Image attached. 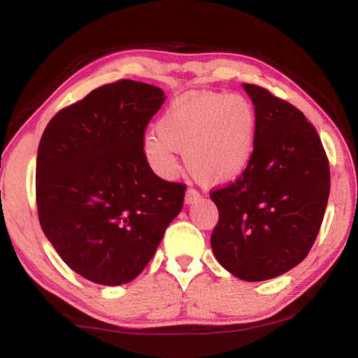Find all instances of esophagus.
I'll return each mask as SVG.
<instances>
[{"label": "esophagus", "instance_id": "34e87169", "mask_svg": "<svg viewBox=\"0 0 358 358\" xmlns=\"http://www.w3.org/2000/svg\"><path fill=\"white\" fill-rule=\"evenodd\" d=\"M199 197H201V194H199L196 189H192V187H189V189H187L186 194H185V202L187 205H191V203L196 202Z\"/></svg>", "mask_w": 358, "mask_h": 358}]
</instances>
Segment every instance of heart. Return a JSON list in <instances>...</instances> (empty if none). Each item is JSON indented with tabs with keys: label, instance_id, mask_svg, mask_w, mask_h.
<instances>
[{
	"label": "heart",
	"instance_id": "1",
	"mask_svg": "<svg viewBox=\"0 0 358 358\" xmlns=\"http://www.w3.org/2000/svg\"><path fill=\"white\" fill-rule=\"evenodd\" d=\"M157 136L143 141V153L159 177L177 172L175 151L199 183L220 186L250 167L257 136V113L240 94L203 93L173 102L156 124Z\"/></svg>",
	"mask_w": 358,
	"mask_h": 358
}]
</instances>
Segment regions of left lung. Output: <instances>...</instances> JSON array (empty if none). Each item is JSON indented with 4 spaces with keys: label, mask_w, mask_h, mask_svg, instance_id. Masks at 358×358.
I'll use <instances>...</instances> for the list:
<instances>
[{
    "label": "left lung",
    "mask_w": 358,
    "mask_h": 358,
    "mask_svg": "<svg viewBox=\"0 0 358 358\" xmlns=\"http://www.w3.org/2000/svg\"><path fill=\"white\" fill-rule=\"evenodd\" d=\"M257 113L250 167L210 194L220 211L211 250L243 281L286 273L308 256L330 194V167L314 126L299 108L243 83Z\"/></svg>",
    "instance_id": "obj_1"
}]
</instances>
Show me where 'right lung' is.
<instances>
[{"label": "right lung", "instance_id": "add662e5", "mask_svg": "<svg viewBox=\"0 0 358 358\" xmlns=\"http://www.w3.org/2000/svg\"><path fill=\"white\" fill-rule=\"evenodd\" d=\"M166 96L153 85H102L59 110L36 162L41 227L85 280L120 286L155 256L183 208L186 186L161 180L143 153L148 121Z\"/></svg>", "mask_w": 358, "mask_h": 358}]
</instances>
